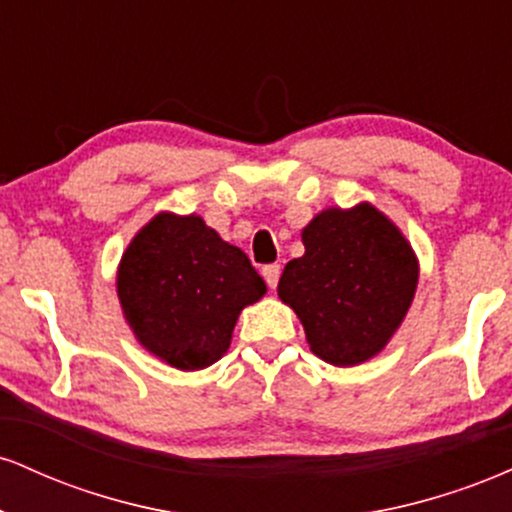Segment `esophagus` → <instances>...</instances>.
Masks as SVG:
<instances>
[{
    "mask_svg": "<svg viewBox=\"0 0 512 512\" xmlns=\"http://www.w3.org/2000/svg\"><path fill=\"white\" fill-rule=\"evenodd\" d=\"M262 276H264V281L269 284V289H276V284H279V276H281V267L279 264H267V267L262 269Z\"/></svg>",
    "mask_w": 512,
    "mask_h": 512,
    "instance_id": "1",
    "label": "esophagus"
}]
</instances>
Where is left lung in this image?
<instances>
[{"label":"left lung","instance_id":"8db88e82","mask_svg":"<svg viewBox=\"0 0 512 512\" xmlns=\"http://www.w3.org/2000/svg\"><path fill=\"white\" fill-rule=\"evenodd\" d=\"M305 255L284 267L279 298L301 317L310 351L332 366H358L402 325L419 262L383 211L361 202L325 209L303 228Z\"/></svg>","mask_w":512,"mask_h":512}]
</instances>
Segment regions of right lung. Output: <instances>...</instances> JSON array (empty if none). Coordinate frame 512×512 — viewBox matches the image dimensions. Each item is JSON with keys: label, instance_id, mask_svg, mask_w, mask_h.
<instances>
[{"label": "right lung", "instance_id": "1", "mask_svg": "<svg viewBox=\"0 0 512 512\" xmlns=\"http://www.w3.org/2000/svg\"><path fill=\"white\" fill-rule=\"evenodd\" d=\"M264 293L248 255L195 214H156L117 269V298L134 337L180 370L219 361L240 310Z\"/></svg>", "mask_w": 512, "mask_h": 512}]
</instances>
